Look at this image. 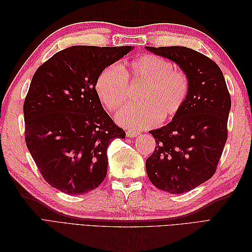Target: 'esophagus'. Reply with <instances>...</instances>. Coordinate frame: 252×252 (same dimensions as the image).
<instances>
[{
    "instance_id": "1",
    "label": "esophagus",
    "mask_w": 252,
    "mask_h": 252,
    "mask_svg": "<svg viewBox=\"0 0 252 252\" xmlns=\"http://www.w3.org/2000/svg\"><path fill=\"white\" fill-rule=\"evenodd\" d=\"M138 134H139L138 131H131V130L126 131V135L127 136H130V138H134V136H136Z\"/></svg>"
}]
</instances>
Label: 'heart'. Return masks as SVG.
Segmentation results:
<instances>
[{
    "instance_id": "b5f03b06",
    "label": "heart",
    "mask_w": 252,
    "mask_h": 252,
    "mask_svg": "<svg viewBox=\"0 0 252 252\" xmlns=\"http://www.w3.org/2000/svg\"><path fill=\"white\" fill-rule=\"evenodd\" d=\"M121 68L111 64L98 73L94 90L98 100L109 112L123 105L130 94L129 83L143 84L139 103L129 104L118 113L119 123L144 129L155 126L158 119L174 118L184 107L190 94V79L173 63L155 55H144Z\"/></svg>"
}]
</instances>
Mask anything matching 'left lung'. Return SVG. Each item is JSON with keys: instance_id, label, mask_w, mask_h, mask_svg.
I'll return each mask as SVG.
<instances>
[{"instance_id": "8db88e82", "label": "left lung", "mask_w": 252, "mask_h": 252, "mask_svg": "<svg viewBox=\"0 0 252 252\" xmlns=\"http://www.w3.org/2000/svg\"><path fill=\"white\" fill-rule=\"evenodd\" d=\"M177 63L190 79V94L170 123L149 133L156 149L146 161L150 182L173 194L187 192L215 174L227 141L231 98L211 59L184 46L146 47Z\"/></svg>"}]
</instances>
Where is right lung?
I'll use <instances>...</instances> for the list:
<instances>
[{
    "instance_id": "add662e5",
    "label": "right lung",
    "mask_w": 252,
    "mask_h": 252,
    "mask_svg": "<svg viewBox=\"0 0 252 252\" xmlns=\"http://www.w3.org/2000/svg\"><path fill=\"white\" fill-rule=\"evenodd\" d=\"M133 47L71 46L37 68L24 101L25 142L42 177L67 194H84L107 173V148L125 139L95 90L105 67Z\"/></svg>"
}]
</instances>
